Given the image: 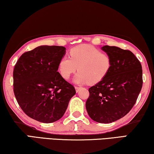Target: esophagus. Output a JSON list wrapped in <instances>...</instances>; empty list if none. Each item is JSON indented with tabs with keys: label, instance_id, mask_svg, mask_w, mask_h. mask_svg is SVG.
I'll return each mask as SVG.
<instances>
[{
	"label": "esophagus",
	"instance_id": "34e87169",
	"mask_svg": "<svg viewBox=\"0 0 154 154\" xmlns=\"http://www.w3.org/2000/svg\"><path fill=\"white\" fill-rule=\"evenodd\" d=\"M75 90H76V92H79V90H80V87H79V86H75Z\"/></svg>",
	"mask_w": 154,
	"mask_h": 154
}]
</instances>
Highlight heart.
I'll return each instance as SVG.
<instances>
[{"label": "heart", "instance_id": "1", "mask_svg": "<svg viewBox=\"0 0 154 154\" xmlns=\"http://www.w3.org/2000/svg\"><path fill=\"white\" fill-rule=\"evenodd\" d=\"M112 67V58L109 54L90 45L75 47L70 51V57L64 56L58 63V70L65 79H69L77 71L74 82L84 84L96 83L103 79Z\"/></svg>", "mask_w": 154, "mask_h": 154}]
</instances>
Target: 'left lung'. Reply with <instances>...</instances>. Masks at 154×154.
<instances>
[{
    "mask_svg": "<svg viewBox=\"0 0 154 154\" xmlns=\"http://www.w3.org/2000/svg\"><path fill=\"white\" fill-rule=\"evenodd\" d=\"M101 49L112 58L106 77L89 88L85 107L90 118L108 124L123 118L133 107L143 85L142 66L129 50L105 45Z\"/></svg>",
    "mask_w": 154,
    "mask_h": 154,
    "instance_id": "obj_1",
    "label": "left lung"
}]
</instances>
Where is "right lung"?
Segmentation results:
<instances>
[{
    "instance_id": "obj_1",
    "label": "right lung",
    "mask_w": 154,
    "mask_h": 154,
    "mask_svg": "<svg viewBox=\"0 0 154 154\" xmlns=\"http://www.w3.org/2000/svg\"><path fill=\"white\" fill-rule=\"evenodd\" d=\"M65 53L62 46H38L23 54L15 65V96L23 111L36 121H58L76 93L58 72Z\"/></svg>"
}]
</instances>
